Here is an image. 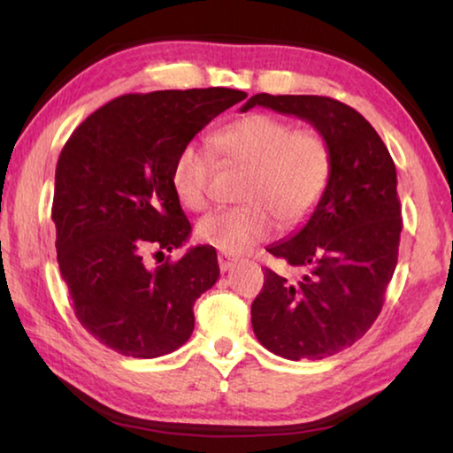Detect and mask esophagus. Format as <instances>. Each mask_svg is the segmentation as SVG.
<instances>
[{
    "mask_svg": "<svg viewBox=\"0 0 453 453\" xmlns=\"http://www.w3.org/2000/svg\"><path fill=\"white\" fill-rule=\"evenodd\" d=\"M219 265H220L222 272L231 270L234 265V257L228 256V253H219Z\"/></svg>",
    "mask_w": 453,
    "mask_h": 453,
    "instance_id": "esophagus-1",
    "label": "esophagus"
}]
</instances>
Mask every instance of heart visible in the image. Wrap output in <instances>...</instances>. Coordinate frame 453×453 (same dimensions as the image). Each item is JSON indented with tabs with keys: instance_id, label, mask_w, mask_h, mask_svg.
Listing matches in <instances>:
<instances>
[{
	"instance_id": "1",
	"label": "heart",
	"mask_w": 453,
	"mask_h": 453,
	"mask_svg": "<svg viewBox=\"0 0 453 453\" xmlns=\"http://www.w3.org/2000/svg\"><path fill=\"white\" fill-rule=\"evenodd\" d=\"M214 146L225 160L245 166L239 185L241 206L220 208L197 222V239L225 253H241L268 239L276 220L295 226L318 206L332 175V148L319 129L293 127L268 113L239 117L219 129ZM214 157L188 142L171 166V185L191 210L208 203Z\"/></svg>"
}]
</instances>
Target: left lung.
I'll list each match as a JSON object with an SVG mask.
<instances>
[{"label": "left lung", "instance_id": "1", "mask_svg": "<svg viewBox=\"0 0 453 453\" xmlns=\"http://www.w3.org/2000/svg\"><path fill=\"white\" fill-rule=\"evenodd\" d=\"M295 115L330 142L332 175L305 226L268 251L296 274L265 268L251 326L282 358L332 357L373 326L398 264L395 165L380 134L349 104L313 95H256L243 104Z\"/></svg>", "mask_w": 453, "mask_h": 453}]
</instances>
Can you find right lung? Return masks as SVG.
Wrapping results in <instances>:
<instances>
[{"label":"right lung","mask_w":453,"mask_h":453,"mask_svg":"<svg viewBox=\"0 0 453 453\" xmlns=\"http://www.w3.org/2000/svg\"><path fill=\"white\" fill-rule=\"evenodd\" d=\"M245 96L233 88L117 96L86 117L59 154L51 219L61 278L80 324L119 355H169L194 332V303L220 276L214 247H191L157 268L144 253L165 257L189 239L173 160Z\"/></svg>","instance_id":"right-lung-1"}]
</instances>
